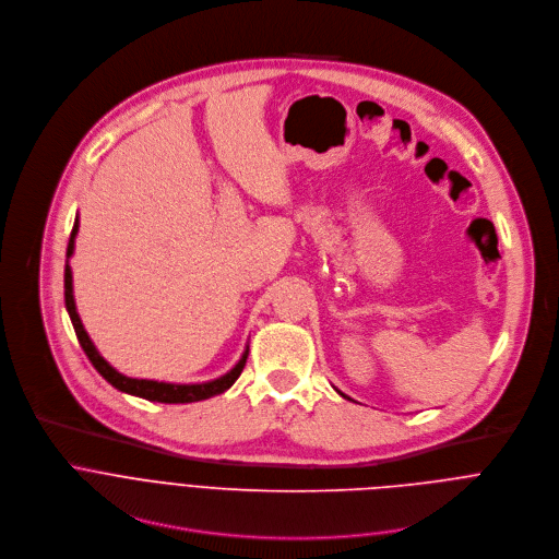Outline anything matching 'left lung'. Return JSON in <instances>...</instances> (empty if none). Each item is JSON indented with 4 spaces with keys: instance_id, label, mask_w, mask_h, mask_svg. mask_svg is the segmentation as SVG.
I'll use <instances>...</instances> for the list:
<instances>
[{
    "instance_id": "left-lung-1",
    "label": "left lung",
    "mask_w": 559,
    "mask_h": 559,
    "mask_svg": "<svg viewBox=\"0 0 559 559\" xmlns=\"http://www.w3.org/2000/svg\"><path fill=\"white\" fill-rule=\"evenodd\" d=\"M336 391H338V389H336ZM338 393H341V391H338ZM341 395H343V397H347V395H345V393H341Z\"/></svg>"
}]
</instances>
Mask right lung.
I'll use <instances>...</instances> for the list:
<instances>
[{
	"label": "right lung",
	"instance_id": "add662e5",
	"mask_svg": "<svg viewBox=\"0 0 559 559\" xmlns=\"http://www.w3.org/2000/svg\"><path fill=\"white\" fill-rule=\"evenodd\" d=\"M79 231V218H74L72 231H70V241H68V250H66V272H63V296H66V309L72 321L74 334L79 338V345L86 352L88 360L93 362V367L119 391L130 393V395H139L145 397V401L152 403H166V405H186V403H199V401H207L212 395H218L223 391H227L236 378L241 376L246 360H248V347L238 360L225 376L216 378V380H207V382H194V384H175V382H158V380H145V378H128L123 373H119L95 347V343L91 341L88 332L82 325V318L76 313V305H74V296H72V270L68 265V259L74 252V238Z\"/></svg>",
	"mask_w": 559,
	"mask_h": 559
}]
</instances>
